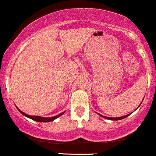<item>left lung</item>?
<instances>
[{
	"mask_svg": "<svg viewBox=\"0 0 156 156\" xmlns=\"http://www.w3.org/2000/svg\"><path fill=\"white\" fill-rule=\"evenodd\" d=\"M129 115V114H128V115H124V116H122V117H117V118H111V117H106V116H104V115H101L102 117H103V118L107 119H110V120H120V119H122L126 118V117H127Z\"/></svg>",
	"mask_w": 156,
	"mask_h": 156,
	"instance_id": "left-lung-1",
	"label": "left lung"
}]
</instances>
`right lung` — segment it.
<instances>
[{"mask_svg":"<svg viewBox=\"0 0 156 156\" xmlns=\"http://www.w3.org/2000/svg\"><path fill=\"white\" fill-rule=\"evenodd\" d=\"M17 109H18V110L20 111V113H22L23 115H25V116L28 117V118L31 119L35 120V121H37V122H51V121H53V120H54L55 119H57V118H58L59 116H60V115H61L62 114H63V112H62V113L59 114V115H55V116H53V117H50V118H44V117L37 116V115H27V114L24 113V112H22V111L20 110V109H19L18 108H17Z\"/></svg>","mask_w":156,"mask_h":156,"instance_id":"1","label":"right lung"}]
</instances>
